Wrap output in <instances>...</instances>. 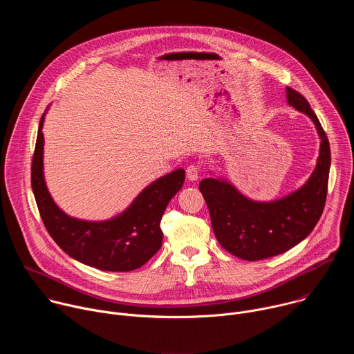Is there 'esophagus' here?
<instances>
[{
    "mask_svg": "<svg viewBox=\"0 0 354 354\" xmlns=\"http://www.w3.org/2000/svg\"><path fill=\"white\" fill-rule=\"evenodd\" d=\"M198 174H200V168H198L197 165H194V164H190V165L186 168V178H187V180H190V182L197 180Z\"/></svg>",
    "mask_w": 354,
    "mask_h": 354,
    "instance_id": "34e87169",
    "label": "esophagus"
}]
</instances>
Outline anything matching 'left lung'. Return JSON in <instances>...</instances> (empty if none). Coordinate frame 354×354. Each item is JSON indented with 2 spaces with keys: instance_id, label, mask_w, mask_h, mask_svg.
I'll return each instance as SVG.
<instances>
[{
  "instance_id": "obj_1",
  "label": "left lung",
  "mask_w": 354,
  "mask_h": 354,
  "mask_svg": "<svg viewBox=\"0 0 354 354\" xmlns=\"http://www.w3.org/2000/svg\"><path fill=\"white\" fill-rule=\"evenodd\" d=\"M287 104L307 115L321 138L319 157L310 179L295 192L272 201H255L243 196L223 178H207L198 187L220 245L236 258L261 261L291 249L306 239L317 225L328 193L330 147L308 100L286 88Z\"/></svg>"
}]
</instances>
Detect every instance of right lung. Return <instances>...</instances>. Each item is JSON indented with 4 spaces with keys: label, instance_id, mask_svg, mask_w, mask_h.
I'll return each instance as SVG.
<instances>
[{
    "label": "right lung",
    "instance_id": "obj_1",
    "mask_svg": "<svg viewBox=\"0 0 354 354\" xmlns=\"http://www.w3.org/2000/svg\"><path fill=\"white\" fill-rule=\"evenodd\" d=\"M43 122L40 119L32 160V190L43 224L73 259L105 272H130L153 258L162 245L161 218L169 200L185 182L179 168L149 183L119 216L86 221L66 214L48 193L43 175Z\"/></svg>",
    "mask_w": 354,
    "mask_h": 354
}]
</instances>
